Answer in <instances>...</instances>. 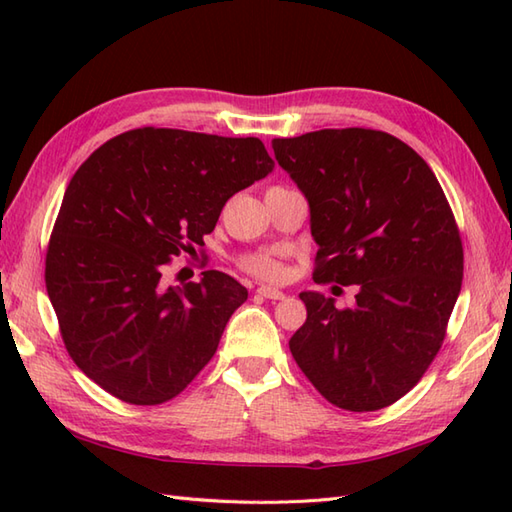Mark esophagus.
<instances>
[{
    "label": "esophagus",
    "instance_id": "obj_1",
    "mask_svg": "<svg viewBox=\"0 0 512 512\" xmlns=\"http://www.w3.org/2000/svg\"><path fill=\"white\" fill-rule=\"evenodd\" d=\"M257 295H259V297H264V299H273V301H281V299H286L284 292L277 290V288H270V286H262V288H257Z\"/></svg>",
    "mask_w": 512,
    "mask_h": 512
}]
</instances>
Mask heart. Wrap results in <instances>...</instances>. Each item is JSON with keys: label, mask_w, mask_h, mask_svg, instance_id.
Instances as JSON below:
<instances>
[{"label": "heart", "mask_w": 512, "mask_h": 512, "mask_svg": "<svg viewBox=\"0 0 512 512\" xmlns=\"http://www.w3.org/2000/svg\"><path fill=\"white\" fill-rule=\"evenodd\" d=\"M242 264L246 270H250V273H255L257 277H264L270 281H279L286 275L284 262H281L277 255H270V253L248 255V257H244Z\"/></svg>", "instance_id": "1"}]
</instances>
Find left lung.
I'll return each mask as SVG.
<instances>
[{
	"instance_id": "1",
	"label": "left lung",
	"mask_w": 512,
	"mask_h": 512,
	"mask_svg": "<svg viewBox=\"0 0 512 512\" xmlns=\"http://www.w3.org/2000/svg\"><path fill=\"white\" fill-rule=\"evenodd\" d=\"M275 158L310 206L314 281L358 286L356 303L301 292L308 319L290 352L323 398L376 411L427 372L462 288V239L427 162L363 127L275 138Z\"/></svg>"
}]
</instances>
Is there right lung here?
<instances>
[{
	"mask_svg": "<svg viewBox=\"0 0 512 512\" xmlns=\"http://www.w3.org/2000/svg\"><path fill=\"white\" fill-rule=\"evenodd\" d=\"M275 169L259 138L132 129L65 189L46 288L81 372L129 405H160L211 361L248 290L220 270L167 286L171 257L204 246L226 200Z\"/></svg>",
	"mask_w": 512,
	"mask_h": 512,
	"instance_id": "1",
	"label": "right lung"
}]
</instances>
